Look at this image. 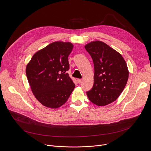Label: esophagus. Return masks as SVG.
Listing matches in <instances>:
<instances>
[{
	"mask_svg": "<svg viewBox=\"0 0 151 151\" xmlns=\"http://www.w3.org/2000/svg\"><path fill=\"white\" fill-rule=\"evenodd\" d=\"M82 79H78V83H82Z\"/></svg>",
	"mask_w": 151,
	"mask_h": 151,
	"instance_id": "34e87169",
	"label": "esophagus"
}]
</instances>
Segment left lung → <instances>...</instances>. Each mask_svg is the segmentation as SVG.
Segmentation results:
<instances>
[{
  "mask_svg": "<svg viewBox=\"0 0 151 151\" xmlns=\"http://www.w3.org/2000/svg\"><path fill=\"white\" fill-rule=\"evenodd\" d=\"M94 63V84L87 92L94 104L103 106L115 101L124 90L128 70L122 55L105 43L97 40L85 46Z\"/></svg>",
  "mask_w": 151,
  "mask_h": 151,
  "instance_id": "obj_1",
  "label": "left lung"
}]
</instances>
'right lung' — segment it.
I'll return each mask as SVG.
<instances>
[{
	"label": "right lung",
	"instance_id": "1",
	"mask_svg": "<svg viewBox=\"0 0 151 151\" xmlns=\"http://www.w3.org/2000/svg\"><path fill=\"white\" fill-rule=\"evenodd\" d=\"M70 42H54L36 52L27 64L26 76L32 93L44 106L56 109L65 103L75 85L67 71Z\"/></svg>",
	"mask_w": 151,
	"mask_h": 151
}]
</instances>
